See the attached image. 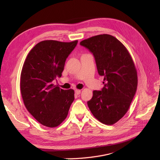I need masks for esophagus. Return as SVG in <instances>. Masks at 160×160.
<instances>
[{"label": "esophagus", "mask_w": 160, "mask_h": 160, "mask_svg": "<svg viewBox=\"0 0 160 160\" xmlns=\"http://www.w3.org/2000/svg\"><path fill=\"white\" fill-rule=\"evenodd\" d=\"M75 93L77 95H79L81 93V90H79V89H75Z\"/></svg>", "instance_id": "esophagus-1"}]
</instances>
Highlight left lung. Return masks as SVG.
Returning a JSON list of instances; mask_svg holds the SVG:
<instances>
[{
  "mask_svg": "<svg viewBox=\"0 0 160 160\" xmlns=\"http://www.w3.org/2000/svg\"><path fill=\"white\" fill-rule=\"evenodd\" d=\"M80 45L93 53L98 73L104 77V87L93 91L88 107L100 122L113 125L127 113L137 90L133 61L122 43L108 34L90 37Z\"/></svg>",
  "mask_w": 160,
  "mask_h": 160,
  "instance_id": "8db88e82",
  "label": "left lung"
}]
</instances>
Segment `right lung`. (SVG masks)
<instances>
[{
    "mask_svg": "<svg viewBox=\"0 0 160 160\" xmlns=\"http://www.w3.org/2000/svg\"><path fill=\"white\" fill-rule=\"evenodd\" d=\"M78 41L69 42L42 41L28 52L21 74V92L27 109L46 127L59 125L74 101V90L52 83L61 77L67 58Z\"/></svg>",
    "mask_w": 160,
    "mask_h": 160,
    "instance_id": "1",
    "label": "right lung"
}]
</instances>
